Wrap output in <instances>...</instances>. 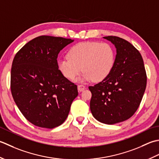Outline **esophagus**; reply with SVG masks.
<instances>
[{"label":"esophagus","instance_id":"34e87169","mask_svg":"<svg viewBox=\"0 0 159 159\" xmlns=\"http://www.w3.org/2000/svg\"><path fill=\"white\" fill-rule=\"evenodd\" d=\"M77 89H78L79 92H82L84 89H85V86L82 85V84H81V85H78L77 86Z\"/></svg>","mask_w":159,"mask_h":159}]
</instances>
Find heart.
I'll return each instance as SVG.
<instances>
[{
	"mask_svg": "<svg viewBox=\"0 0 159 159\" xmlns=\"http://www.w3.org/2000/svg\"><path fill=\"white\" fill-rule=\"evenodd\" d=\"M66 57L57 61L58 70L66 79L73 80L82 69L80 82L93 79L99 82L105 79L111 73L115 61V51L111 45L98 42L74 45L68 51Z\"/></svg>",
	"mask_w": 159,
	"mask_h": 159,
	"instance_id": "b5f03b06",
	"label": "heart"
}]
</instances>
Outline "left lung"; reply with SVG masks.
I'll list each match as a JSON object with an SVG mask.
<instances>
[{
  "label": "left lung",
  "instance_id": "1",
  "mask_svg": "<svg viewBox=\"0 0 159 159\" xmlns=\"http://www.w3.org/2000/svg\"><path fill=\"white\" fill-rule=\"evenodd\" d=\"M116 48L114 66L101 82L89 89L90 108L97 120L115 124L127 120L137 111L147 84L143 60L133 45L116 36H106Z\"/></svg>",
  "mask_w": 159,
  "mask_h": 159
}]
</instances>
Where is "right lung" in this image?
<instances>
[{
  "label": "right lung",
  "instance_id": "1",
  "mask_svg": "<svg viewBox=\"0 0 159 159\" xmlns=\"http://www.w3.org/2000/svg\"><path fill=\"white\" fill-rule=\"evenodd\" d=\"M74 40L41 35L16 54L11 70V90L22 114L34 125L53 128L66 120L77 86L58 70V53Z\"/></svg>",
  "mask_w": 159,
  "mask_h": 159
}]
</instances>
